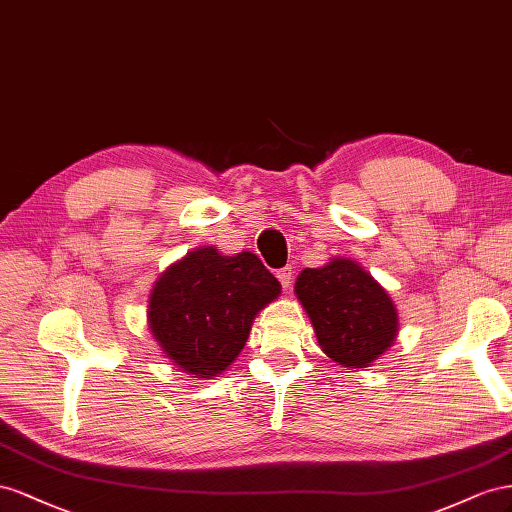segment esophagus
<instances>
[{"label": "esophagus", "instance_id": "obj_1", "mask_svg": "<svg viewBox=\"0 0 512 512\" xmlns=\"http://www.w3.org/2000/svg\"><path fill=\"white\" fill-rule=\"evenodd\" d=\"M276 279L281 281L283 289H289L291 283H294V270H291V268H281L279 272H276Z\"/></svg>", "mask_w": 512, "mask_h": 512}]
</instances>
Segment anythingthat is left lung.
Segmentation results:
<instances>
[{"mask_svg": "<svg viewBox=\"0 0 512 512\" xmlns=\"http://www.w3.org/2000/svg\"><path fill=\"white\" fill-rule=\"evenodd\" d=\"M294 291L321 352L343 367H371L397 339V304L358 261L332 257L321 268H304Z\"/></svg>", "mask_w": 512, "mask_h": 512, "instance_id": "8db88e82", "label": "left lung"}]
</instances>
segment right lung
Segmentation results:
<instances>
[{
	"label": "right lung",
	"mask_w": 512,
	"mask_h": 512,
	"mask_svg": "<svg viewBox=\"0 0 512 512\" xmlns=\"http://www.w3.org/2000/svg\"><path fill=\"white\" fill-rule=\"evenodd\" d=\"M279 294L281 283L251 251L223 255L199 246L158 276L148 328L180 371L214 379L240 356L253 319Z\"/></svg>",
	"instance_id": "add662e5"
}]
</instances>
